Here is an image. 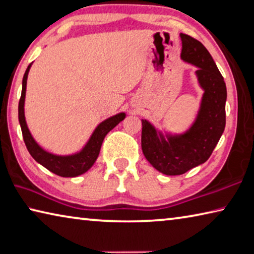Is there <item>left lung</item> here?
Wrapping results in <instances>:
<instances>
[{"instance_id": "obj_1", "label": "left lung", "mask_w": 254, "mask_h": 254, "mask_svg": "<svg viewBox=\"0 0 254 254\" xmlns=\"http://www.w3.org/2000/svg\"><path fill=\"white\" fill-rule=\"evenodd\" d=\"M182 60L195 71L203 96L193 124L181 134L163 132L141 119V149L154 168L165 175H182L211 156L225 128L226 86L224 79L203 44L181 33Z\"/></svg>"}]
</instances>
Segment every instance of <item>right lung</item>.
Returning a JSON list of instances; mask_svg holds the SVG:
<instances>
[{"mask_svg": "<svg viewBox=\"0 0 254 254\" xmlns=\"http://www.w3.org/2000/svg\"><path fill=\"white\" fill-rule=\"evenodd\" d=\"M32 64H29L25 70V73L22 80V92L19 102V122L23 135V139L26 148L32 156L35 162L41 164L43 167H46L48 171L55 173L56 175L61 177H75L83 174L87 171L90 170L98 155L100 153L101 144L104 141L105 136L115 128L117 125L125 119L126 114L119 113L111 117L105 119L101 122L92 131L90 138L88 139L86 145L79 150V152L70 155H57L48 152L40 146L37 140L33 138L32 134L26 125L25 115H24V102H25V92H26V80Z\"/></svg>", "mask_w": 254, "mask_h": 254, "instance_id": "1", "label": "right lung"}]
</instances>
